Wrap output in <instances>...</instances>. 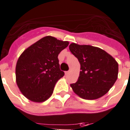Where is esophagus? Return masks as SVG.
Instances as JSON below:
<instances>
[{"label": "esophagus", "instance_id": "esophagus-1", "mask_svg": "<svg viewBox=\"0 0 130 130\" xmlns=\"http://www.w3.org/2000/svg\"><path fill=\"white\" fill-rule=\"evenodd\" d=\"M69 73H70V71H65V75H68V74H69Z\"/></svg>", "mask_w": 130, "mask_h": 130}]
</instances>
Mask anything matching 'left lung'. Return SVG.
<instances>
[{
	"label": "left lung",
	"mask_w": 130,
	"mask_h": 130,
	"mask_svg": "<svg viewBox=\"0 0 130 130\" xmlns=\"http://www.w3.org/2000/svg\"><path fill=\"white\" fill-rule=\"evenodd\" d=\"M71 52L80 64L77 82L70 84L73 91L86 100H95L107 93L117 79L118 64L102 49L71 43Z\"/></svg>",
	"instance_id": "1"
}]
</instances>
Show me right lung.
I'll use <instances>...</instances> for the list:
<instances>
[{
  "mask_svg": "<svg viewBox=\"0 0 130 130\" xmlns=\"http://www.w3.org/2000/svg\"><path fill=\"white\" fill-rule=\"evenodd\" d=\"M68 44V41L46 36L22 53L16 66V79L27 98L43 102L52 94L55 84L64 75L58 55Z\"/></svg>",
  "mask_w": 130,
  "mask_h": 130,
  "instance_id": "add662e5",
  "label": "right lung"
}]
</instances>
